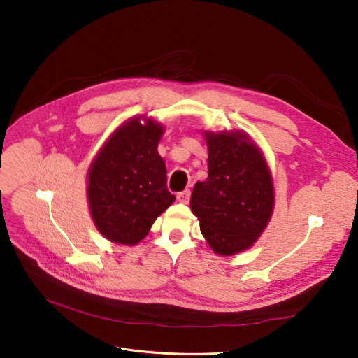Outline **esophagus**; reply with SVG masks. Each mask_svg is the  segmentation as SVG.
Instances as JSON below:
<instances>
[{
    "label": "esophagus",
    "mask_w": 358,
    "mask_h": 358,
    "mask_svg": "<svg viewBox=\"0 0 358 358\" xmlns=\"http://www.w3.org/2000/svg\"><path fill=\"white\" fill-rule=\"evenodd\" d=\"M177 200L180 203H189V200H190V190H184V192L178 193L177 194Z\"/></svg>",
    "instance_id": "34e87169"
}]
</instances>
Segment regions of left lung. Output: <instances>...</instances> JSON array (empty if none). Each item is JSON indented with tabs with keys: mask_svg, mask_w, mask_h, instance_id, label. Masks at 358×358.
Here are the masks:
<instances>
[{
	"mask_svg": "<svg viewBox=\"0 0 358 358\" xmlns=\"http://www.w3.org/2000/svg\"><path fill=\"white\" fill-rule=\"evenodd\" d=\"M209 177L196 182L190 206L219 255L252 247L273 215L274 187L259 148L245 131H206Z\"/></svg>",
	"mask_w": 358,
	"mask_h": 358,
	"instance_id": "1",
	"label": "left lung"
}]
</instances>
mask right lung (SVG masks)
<instances>
[{
    "mask_svg": "<svg viewBox=\"0 0 358 358\" xmlns=\"http://www.w3.org/2000/svg\"><path fill=\"white\" fill-rule=\"evenodd\" d=\"M135 117L115 130L92 161L87 194L91 217L111 242L135 245L176 200L158 154L164 127Z\"/></svg>",
    "mask_w": 358,
    "mask_h": 358,
    "instance_id": "add662e5",
    "label": "right lung"
}]
</instances>
